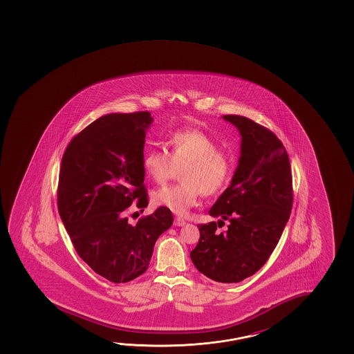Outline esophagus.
Instances as JSON below:
<instances>
[{"label":"esophagus","mask_w":354,"mask_h":354,"mask_svg":"<svg viewBox=\"0 0 354 354\" xmlns=\"http://www.w3.org/2000/svg\"><path fill=\"white\" fill-rule=\"evenodd\" d=\"M174 225L176 227H183L185 226L186 222L185 221L183 220V218H180V217H176L174 220Z\"/></svg>","instance_id":"1"}]
</instances>
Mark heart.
Returning <instances> with one entry per match:
<instances>
[{"label": "heart", "instance_id": "heart-1", "mask_svg": "<svg viewBox=\"0 0 354 354\" xmlns=\"http://www.w3.org/2000/svg\"><path fill=\"white\" fill-rule=\"evenodd\" d=\"M168 151L149 149L143 156V169L156 184H162L181 167L179 184L151 194V203L184 217L197 203L200 194L214 195L231 179V162L218 151L209 136L198 129H179L169 136Z\"/></svg>", "mask_w": 354, "mask_h": 354}]
</instances>
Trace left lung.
Listing matches in <instances>:
<instances>
[{"instance_id":"left-lung-1","label":"left lung","mask_w":354,"mask_h":354,"mask_svg":"<svg viewBox=\"0 0 354 354\" xmlns=\"http://www.w3.org/2000/svg\"><path fill=\"white\" fill-rule=\"evenodd\" d=\"M241 134V156L231 184L209 209L220 220L200 225L192 250L197 270L218 283H239L258 272L275 250L292 207V178L284 145L250 118L222 116ZM229 221L226 233L216 225Z\"/></svg>"}]
</instances>
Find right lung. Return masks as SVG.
Listing matches in <instances>:
<instances>
[{"label": "right lung", "mask_w": 354, "mask_h": 354, "mask_svg": "<svg viewBox=\"0 0 354 354\" xmlns=\"http://www.w3.org/2000/svg\"><path fill=\"white\" fill-rule=\"evenodd\" d=\"M151 112L109 113L70 142L59 174L58 209L77 254L112 283L148 269L158 238L173 225L159 207L133 226L127 209L148 206L143 151Z\"/></svg>", "instance_id": "1"}]
</instances>
